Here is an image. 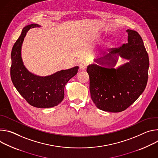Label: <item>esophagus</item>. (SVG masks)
Segmentation results:
<instances>
[{
  "label": "esophagus",
  "mask_w": 158,
  "mask_h": 158,
  "mask_svg": "<svg viewBox=\"0 0 158 158\" xmlns=\"http://www.w3.org/2000/svg\"><path fill=\"white\" fill-rule=\"evenodd\" d=\"M86 63L85 62V61H82L80 63V65H79V67H80V70H85L86 69Z\"/></svg>",
  "instance_id": "obj_1"
}]
</instances>
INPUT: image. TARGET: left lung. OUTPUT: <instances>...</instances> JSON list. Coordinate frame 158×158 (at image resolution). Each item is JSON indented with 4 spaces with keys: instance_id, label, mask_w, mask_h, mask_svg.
<instances>
[{
    "instance_id": "obj_1",
    "label": "left lung",
    "mask_w": 158,
    "mask_h": 158,
    "mask_svg": "<svg viewBox=\"0 0 158 158\" xmlns=\"http://www.w3.org/2000/svg\"><path fill=\"white\" fill-rule=\"evenodd\" d=\"M127 43L94 60L87 66L91 98L103 111L120 112L128 108L144 91L148 82L149 56L141 36L127 29ZM119 57L127 62L115 68Z\"/></svg>"
}]
</instances>
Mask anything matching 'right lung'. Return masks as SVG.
Masks as SVG:
<instances>
[{"label": "right lung", "instance_id": "obj_1", "mask_svg": "<svg viewBox=\"0 0 158 158\" xmlns=\"http://www.w3.org/2000/svg\"><path fill=\"white\" fill-rule=\"evenodd\" d=\"M41 27L36 23L24 27L11 52L10 77L17 90L31 105L37 108H51L58 106L64 98V89L68 81L77 74L78 66L42 77L35 75L24 64L21 49L27 32L31 28Z\"/></svg>", "mask_w": 158, "mask_h": 158}]
</instances>
